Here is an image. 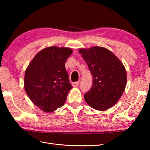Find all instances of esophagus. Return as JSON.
<instances>
[{"instance_id":"obj_1","label":"esophagus","mask_w":150,"mask_h":150,"mask_svg":"<svg viewBox=\"0 0 150 150\" xmlns=\"http://www.w3.org/2000/svg\"><path fill=\"white\" fill-rule=\"evenodd\" d=\"M79 83H80V81H77V82H75L73 83V87H77L79 85Z\"/></svg>"}]
</instances>
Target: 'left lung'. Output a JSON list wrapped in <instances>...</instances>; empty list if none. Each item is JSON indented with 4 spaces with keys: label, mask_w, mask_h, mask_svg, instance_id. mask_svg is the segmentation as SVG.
Listing matches in <instances>:
<instances>
[{
    "label": "left lung",
    "mask_w": 150,
    "mask_h": 150,
    "mask_svg": "<svg viewBox=\"0 0 150 150\" xmlns=\"http://www.w3.org/2000/svg\"><path fill=\"white\" fill-rule=\"evenodd\" d=\"M87 63L93 77L91 89L84 95L87 104L95 110L104 111L116 104L126 84V71L120 60L103 47L79 50Z\"/></svg>",
    "instance_id": "8db88e82"
}]
</instances>
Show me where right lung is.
<instances>
[{"label":"right lung","instance_id":"right-lung-1","mask_svg":"<svg viewBox=\"0 0 150 150\" xmlns=\"http://www.w3.org/2000/svg\"><path fill=\"white\" fill-rule=\"evenodd\" d=\"M72 50L48 47L35 56L24 76V88L35 106L44 112L62 107L72 86L65 68Z\"/></svg>","mask_w":150,"mask_h":150}]
</instances>
